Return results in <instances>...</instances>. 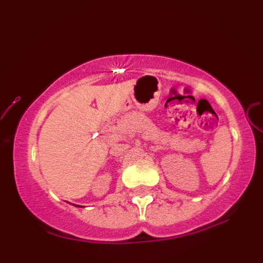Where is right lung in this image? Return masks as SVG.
Listing matches in <instances>:
<instances>
[{
  "label": "right lung",
  "mask_w": 263,
  "mask_h": 263,
  "mask_svg": "<svg viewBox=\"0 0 263 263\" xmlns=\"http://www.w3.org/2000/svg\"><path fill=\"white\" fill-rule=\"evenodd\" d=\"M78 207H79V206H78Z\"/></svg>",
  "instance_id": "1"
}]
</instances>
